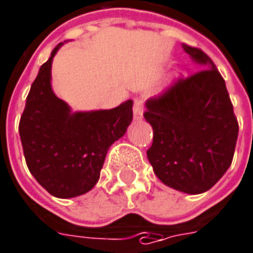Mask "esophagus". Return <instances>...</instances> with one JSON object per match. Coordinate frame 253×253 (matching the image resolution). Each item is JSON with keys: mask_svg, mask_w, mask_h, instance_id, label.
I'll list each match as a JSON object with an SVG mask.
<instances>
[{"mask_svg": "<svg viewBox=\"0 0 253 253\" xmlns=\"http://www.w3.org/2000/svg\"><path fill=\"white\" fill-rule=\"evenodd\" d=\"M144 113V102L141 98H134L133 101V117L134 120H141Z\"/></svg>", "mask_w": 253, "mask_h": 253, "instance_id": "esophagus-1", "label": "esophagus"}]
</instances>
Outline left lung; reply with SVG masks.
<instances>
[{"mask_svg": "<svg viewBox=\"0 0 253 253\" xmlns=\"http://www.w3.org/2000/svg\"><path fill=\"white\" fill-rule=\"evenodd\" d=\"M183 47L200 70L147 101L144 117L153 129L147 156L165 185L197 195L231 167L239 124L213 61L199 47Z\"/></svg>", "mask_w": 253, "mask_h": 253, "instance_id": "1", "label": "left lung"}]
</instances>
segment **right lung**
Here are the masks:
<instances>
[{
    "mask_svg": "<svg viewBox=\"0 0 253 253\" xmlns=\"http://www.w3.org/2000/svg\"><path fill=\"white\" fill-rule=\"evenodd\" d=\"M61 45L40 68L18 130L30 173L52 196L69 199L96 185L108 149L132 123L133 101L109 111L72 113L50 85L53 57Z\"/></svg>",
    "mask_w": 253,
    "mask_h": 253,
    "instance_id": "obj_1",
    "label": "right lung"
}]
</instances>
